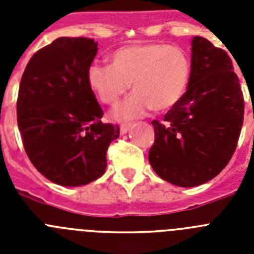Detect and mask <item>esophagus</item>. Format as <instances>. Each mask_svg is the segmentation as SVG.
I'll list each match as a JSON object with an SVG mask.
<instances>
[{"instance_id":"esophagus-1","label":"esophagus","mask_w":254,"mask_h":254,"mask_svg":"<svg viewBox=\"0 0 254 254\" xmlns=\"http://www.w3.org/2000/svg\"><path fill=\"white\" fill-rule=\"evenodd\" d=\"M131 127H132V125H122V126H121V129H120L121 134H126V133H127V132H128L129 129H131Z\"/></svg>"}]
</instances>
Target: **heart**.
I'll return each mask as SVG.
<instances>
[{
    "mask_svg": "<svg viewBox=\"0 0 254 254\" xmlns=\"http://www.w3.org/2000/svg\"><path fill=\"white\" fill-rule=\"evenodd\" d=\"M111 64H93L86 81L95 96L107 105H116L129 89L133 94L112 113L116 121L145 116L149 109L168 111L185 95L190 64L182 49L161 43H136L117 49Z\"/></svg>",
    "mask_w": 254,
    "mask_h": 254,
    "instance_id": "b5f03b06",
    "label": "heart"
}]
</instances>
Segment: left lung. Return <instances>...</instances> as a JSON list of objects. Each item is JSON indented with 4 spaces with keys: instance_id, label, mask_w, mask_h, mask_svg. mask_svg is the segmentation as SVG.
Segmentation results:
<instances>
[{
    "instance_id": "left-lung-1",
    "label": "left lung",
    "mask_w": 254,
    "mask_h": 254,
    "mask_svg": "<svg viewBox=\"0 0 254 254\" xmlns=\"http://www.w3.org/2000/svg\"><path fill=\"white\" fill-rule=\"evenodd\" d=\"M187 91L152 121L149 161L164 181L196 187L211 181L232 159L243 125L244 100L232 60L206 38L193 37Z\"/></svg>"
}]
</instances>
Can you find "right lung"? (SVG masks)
Listing matches in <instances>:
<instances>
[{"label":"right lung","instance_id":"add662e5","mask_svg":"<svg viewBox=\"0 0 254 254\" xmlns=\"http://www.w3.org/2000/svg\"><path fill=\"white\" fill-rule=\"evenodd\" d=\"M96 52L93 39L58 38L30 58L20 82L17 126L26 155L64 187L100 178L108 146L120 137L118 126L100 121L102 108L86 81Z\"/></svg>","mask_w":254,"mask_h":254}]
</instances>
